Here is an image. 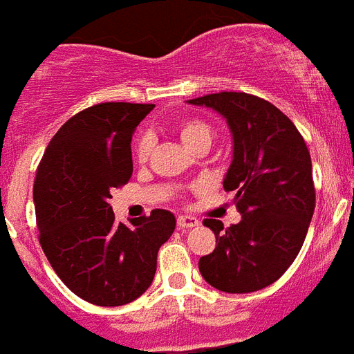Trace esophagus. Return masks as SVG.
Listing matches in <instances>:
<instances>
[{
  "instance_id": "esophagus-1",
  "label": "esophagus",
  "mask_w": 354,
  "mask_h": 354,
  "mask_svg": "<svg viewBox=\"0 0 354 354\" xmlns=\"http://www.w3.org/2000/svg\"><path fill=\"white\" fill-rule=\"evenodd\" d=\"M196 225H200V222L194 216H178V227L180 229H192Z\"/></svg>"
}]
</instances>
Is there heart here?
Instances as JSON below:
<instances>
[{"mask_svg":"<svg viewBox=\"0 0 354 354\" xmlns=\"http://www.w3.org/2000/svg\"><path fill=\"white\" fill-rule=\"evenodd\" d=\"M178 132H180L182 142L185 143L189 149H192L200 142H205V140L211 142V138H212L211 127H209L205 122H202V120H183V122L178 125ZM151 149H152L151 134H142V136L138 138L136 147H134V154H136L138 162H145V160L149 158V154H151Z\"/></svg>","mask_w":354,"mask_h":354,"instance_id":"b5f03b06","label":"heart"}]
</instances>
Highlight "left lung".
<instances>
[{
  "label": "left lung",
  "mask_w": 354,
  "mask_h": 354,
  "mask_svg": "<svg viewBox=\"0 0 354 354\" xmlns=\"http://www.w3.org/2000/svg\"><path fill=\"white\" fill-rule=\"evenodd\" d=\"M225 118L232 162L223 189L234 191L242 220L223 229L203 220L216 249L200 258V272L223 292H252L271 286L298 257L315 212L311 154L295 123L272 103L245 93L189 100Z\"/></svg>",
  "instance_id": "1"
}]
</instances>
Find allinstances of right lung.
<instances>
[{"instance_id": "1", "label": "right lung", "mask_w": 354, "mask_h": 354, "mask_svg": "<svg viewBox=\"0 0 354 354\" xmlns=\"http://www.w3.org/2000/svg\"><path fill=\"white\" fill-rule=\"evenodd\" d=\"M152 103H97L77 112L45 149L34 180L39 243L65 286L94 306L116 307L147 291L174 214L118 223L112 189L132 174L131 142Z\"/></svg>"}]
</instances>
